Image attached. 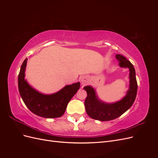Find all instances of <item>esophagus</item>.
I'll return each instance as SVG.
<instances>
[{
	"label": "esophagus",
	"mask_w": 158,
	"mask_h": 158,
	"mask_svg": "<svg viewBox=\"0 0 158 158\" xmlns=\"http://www.w3.org/2000/svg\"><path fill=\"white\" fill-rule=\"evenodd\" d=\"M80 81H81V82H82V84H84V85L89 83V76H82V77H81V78H80Z\"/></svg>",
	"instance_id": "34e87169"
}]
</instances>
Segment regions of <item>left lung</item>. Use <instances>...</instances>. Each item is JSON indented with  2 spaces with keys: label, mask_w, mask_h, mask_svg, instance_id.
<instances>
[{
  "label": "left lung",
  "mask_w": 158,
  "mask_h": 158,
  "mask_svg": "<svg viewBox=\"0 0 158 158\" xmlns=\"http://www.w3.org/2000/svg\"><path fill=\"white\" fill-rule=\"evenodd\" d=\"M116 59L120 62L121 67H127L130 70V88L126 96L121 101L114 103H105L98 99L94 89L91 86H85L87 92L84 106L88 115L95 120L101 121H111L120 117L130 108L135 102L137 94V81L135 68L130 61L121 55H117Z\"/></svg>",
  "instance_id": "8db88e82"
}]
</instances>
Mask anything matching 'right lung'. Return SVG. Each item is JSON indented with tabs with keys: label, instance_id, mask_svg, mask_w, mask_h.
I'll return each mask as SVG.
<instances>
[{
	"label": "right lung",
	"instance_id": "add662e5",
	"mask_svg": "<svg viewBox=\"0 0 158 158\" xmlns=\"http://www.w3.org/2000/svg\"><path fill=\"white\" fill-rule=\"evenodd\" d=\"M27 59L21 66L18 75V89L26 107L38 116L56 118L63 115L70 100L80 88V82L66 86L51 95L42 94L32 88L24 79Z\"/></svg>",
	"mask_w": 158,
	"mask_h": 158
}]
</instances>
